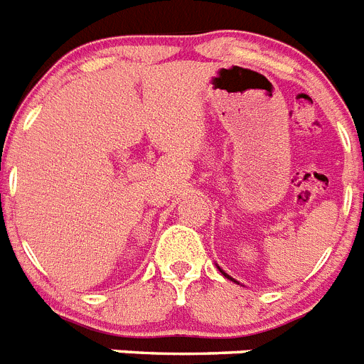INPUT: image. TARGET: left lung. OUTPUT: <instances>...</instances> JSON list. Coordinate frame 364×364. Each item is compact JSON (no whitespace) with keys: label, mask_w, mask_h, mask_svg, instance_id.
Listing matches in <instances>:
<instances>
[{"label":"left lung","mask_w":364,"mask_h":364,"mask_svg":"<svg viewBox=\"0 0 364 364\" xmlns=\"http://www.w3.org/2000/svg\"><path fill=\"white\" fill-rule=\"evenodd\" d=\"M218 272H220V273H222V275H224V277H228V279H230V281L237 282V281H235V279H231V277H230V275H228V273H224V272H222V269H220V268H218Z\"/></svg>","instance_id":"left-lung-1"}]
</instances>
